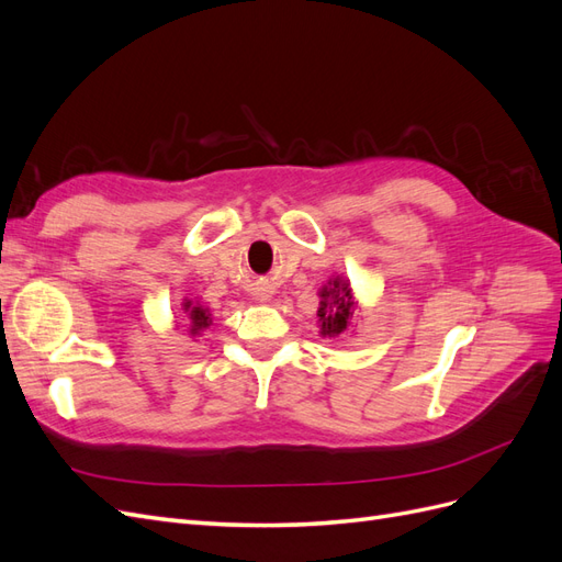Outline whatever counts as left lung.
<instances>
[{"instance_id": "1", "label": "left lung", "mask_w": 562, "mask_h": 562, "mask_svg": "<svg viewBox=\"0 0 562 562\" xmlns=\"http://www.w3.org/2000/svg\"><path fill=\"white\" fill-rule=\"evenodd\" d=\"M353 293L349 288V281L333 279L328 285L321 288V307H318V321H321V335L335 337L345 333L349 326V318L353 316Z\"/></svg>"}]
</instances>
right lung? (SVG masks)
I'll return each mask as SVG.
<instances>
[{
    "label": "right lung",
    "mask_w": 562,
    "mask_h": 562,
    "mask_svg": "<svg viewBox=\"0 0 562 562\" xmlns=\"http://www.w3.org/2000/svg\"><path fill=\"white\" fill-rule=\"evenodd\" d=\"M184 312H187V318H190V333L192 335H196V333H201L203 328H209L211 326V314H209V310H203V307H199V304H192V300H187L184 304Z\"/></svg>",
    "instance_id": "right-lung-1"
}]
</instances>
